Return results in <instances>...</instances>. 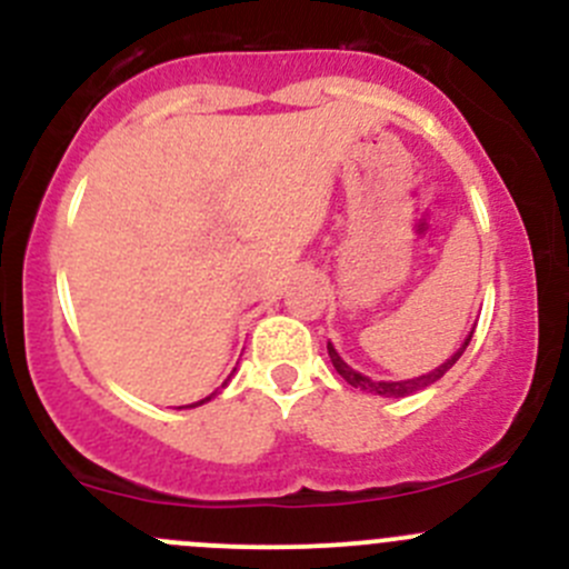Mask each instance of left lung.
<instances>
[{
	"mask_svg": "<svg viewBox=\"0 0 569 569\" xmlns=\"http://www.w3.org/2000/svg\"><path fill=\"white\" fill-rule=\"evenodd\" d=\"M470 338H473V330H470V336L465 338L462 347L457 349V352L451 355V358L446 360V363H440L435 371H429V375H421V377H412V380H399V382L371 380V377L360 375V371H355L352 366H347L341 358H338V352H336V349H332L330 341H327V352H330V360H332V366H336L338 375H341L343 380H347L352 388H358V391H366V393H375V396H388V399H401V396H412V393L423 391V388H429V386H432V382H438L440 377H443L446 371H449L451 366H455L457 360L462 358V352H465V349H468Z\"/></svg>",
	"mask_w": 569,
	"mask_h": 569,
	"instance_id": "obj_1",
	"label": "left lung"
}]
</instances>
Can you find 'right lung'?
<instances>
[{
  "label": "right lung",
  "instance_id": "right-lung-1",
  "mask_svg": "<svg viewBox=\"0 0 569 569\" xmlns=\"http://www.w3.org/2000/svg\"><path fill=\"white\" fill-rule=\"evenodd\" d=\"M203 401H209V399H203ZM203 401H198V405H203ZM189 407H194V405H189Z\"/></svg>",
  "mask_w": 569,
  "mask_h": 569
}]
</instances>
